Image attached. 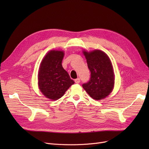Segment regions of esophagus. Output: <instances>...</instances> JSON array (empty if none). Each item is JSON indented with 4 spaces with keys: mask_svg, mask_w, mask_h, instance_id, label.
<instances>
[{
    "mask_svg": "<svg viewBox=\"0 0 149 149\" xmlns=\"http://www.w3.org/2000/svg\"><path fill=\"white\" fill-rule=\"evenodd\" d=\"M74 82L76 84H79L80 83V79L79 78H76L74 79Z\"/></svg>",
    "mask_w": 149,
    "mask_h": 149,
    "instance_id": "obj_1",
    "label": "esophagus"
}]
</instances>
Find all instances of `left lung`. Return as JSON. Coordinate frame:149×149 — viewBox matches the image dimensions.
<instances>
[{
    "label": "left lung",
    "instance_id": "1",
    "mask_svg": "<svg viewBox=\"0 0 149 149\" xmlns=\"http://www.w3.org/2000/svg\"><path fill=\"white\" fill-rule=\"evenodd\" d=\"M83 52L91 71V78L83 84V88L94 100H103L114 88V74L111 61L109 56L100 49Z\"/></svg>",
    "mask_w": 149,
    "mask_h": 149
}]
</instances>
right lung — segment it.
I'll list each match as a JSON object with an SVG mask.
<instances>
[{
    "instance_id": "right-lung-1",
    "label": "right lung",
    "mask_w": 149,
    "mask_h": 149,
    "mask_svg": "<svg viewBox=\"0 0 149 149\" xmlns=\"http://www.w3.org/2000/svg\"><path fill=\"white\" fill-rule=\"evenodd\" d=\"M64 55L63 51L53 49L47 53L40 63L38 74L39 89L45 96L53 101L61 98L74 83L62 66Z\"/></svg>"
}]
</instances>
